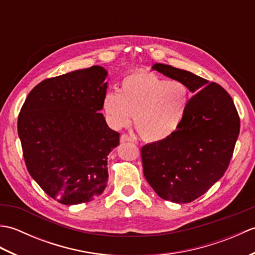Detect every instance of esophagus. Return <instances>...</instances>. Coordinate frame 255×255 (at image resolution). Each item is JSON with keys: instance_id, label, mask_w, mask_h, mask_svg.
<instances>
[{"instance_id": "1", "label": "esophagus", "mask_w": 255, "mask_h": 255, "mask_svg": "<svg viewBox=\"0 0 255 255\" xmlns=\"http://www.w3.org/2000/svg\"><path fill=\"white\" fill-rule=\"evenodd\" d=\"M126 141H131V142H133L134 139H133L132 137H130V136H128V134L124 133V134H122V136H121V142L123 143V142H126Z\"/></svg>"}]
</instances>
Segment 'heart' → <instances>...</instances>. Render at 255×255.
<instances>
[{
    "instance_id": "heart-1",
    "label": "heart",
    "mask_w": 255,
    "mask_h": 255,
    "mask_svg": "<svg viewBox=\"0 0 255 255\" xmlns=\"http://www.w3.org/2000/svg\"><path fill=\"white\" fill-rule=\"evenodd\" d=\"M189 99V90L182 81H167L147 70H138L122 80L119 92L107 91L102 105L113 127H127L134 115L140 136L148 141H161L181 127Z\"/></svg>"
}]
</instances>
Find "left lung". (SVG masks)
Here are the masks:
<instances>
[{"mask_svg": "<svg viewBox=\"0 0 255 255\" xmlns=\"http://www.w3.org/2000/svg\"><path fill=\"white\" fill-rule=\"evenodd\" d=\"M152 69L182 81L195 94L177 131L141 148L143 174L161 198L191 203L228 169L240 118L231 96L219 84L167 64L155 63Z\"/></svg>", "mask_w": 255, "mask_h": 255, "instance_id": "1", "label": "left lung"}]
</instances>
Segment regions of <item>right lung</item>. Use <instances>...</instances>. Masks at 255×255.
<instances>
[{"label":"right lung","instance_id":"obj_1","mask_svg":"<svg viewBox=\"0 0 255 255\" xmlns=\"http://www.w3.org/2000/svg\"><path fill=\"white\" fill-rule=\"evenodd\" d=\"M106 70L100 66L46 79L21 107L17 131L30 176L63 205L86 203L107 185V155L119 133L107 126L103 97Z\"/></svg>","mask_w":255,"mask_h":255}]
</instances>
